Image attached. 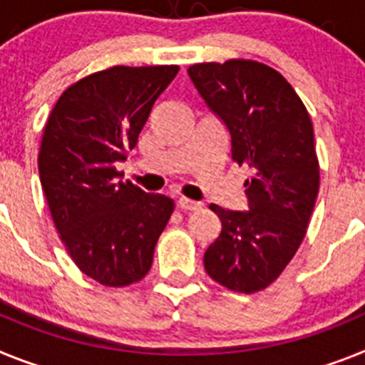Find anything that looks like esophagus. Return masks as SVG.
<instances>
[{"instance_id":"1","label":"esophagus","mask_w":365,"mask_h":365,"mask_svg":"<svg viewBox=\"0 0 365 365\" xmlns=\"http://www.w3.org/2000/svg\"><path fill=\"white\" fill-rule=\"evenodd\" d=\"M178 207L185 209V211H196V209L202 207V204H200V202L189 200V198L182 196V198H178Z\"/></svg>"}]
</instances>
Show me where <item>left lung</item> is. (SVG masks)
<instances>
[{"label": "left lung", "mask_w": 365, "mask_h": 365, "mask_svg": "<svg viewBox=\"0 0 365 365\" xmlns=\"http://www.w3.org/2000/svg\"><path fill=\"white\" fill-rule=\"evenodd\" d=\"M187 73L230 132L231 160L252 173L244 182L246 211L209 205L222 231L205 250V272L233 292H259L296 255L314 209L319 165L312 121L287 78L264 64L207 62Z\"/></svg>", "instance_id": "8db88e82"}]
</instances>
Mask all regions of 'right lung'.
<instances>
[{"instance_id": "right-lung-1", "label": "right lung", "mask_w": 365, "mask_h": 365, "mask_svg": "<svg viewBox=\"0 0 365 365\" xmlns=\"http://www.w3.org/2000/svg\"><path fill=\"white\" fill-rule=\"evenodd\" d=\"M178 66H113L75 82L56 101L38 173L66 250L88 277L128 287L148 274L174 202L123 182L115 163L138 143Z\"/></svg>"}]
</instances>
